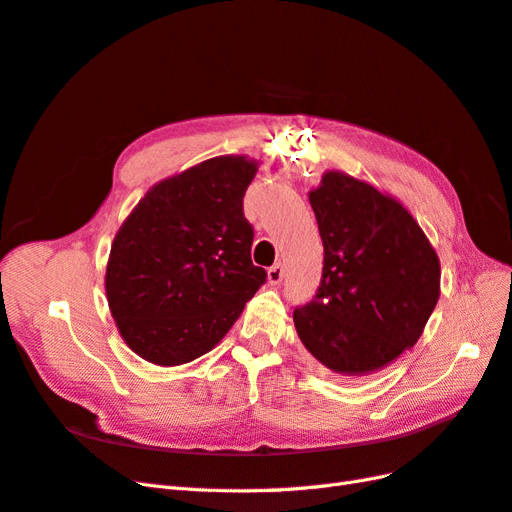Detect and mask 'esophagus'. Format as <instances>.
I'll use <instances>...</instances> for the list:
<instances>
[{"label": "esophagus", "mask_w": 512, "mask_h": 512, "mask_svg": "<svg viewBox=\"0 0 512 512\" xmlns=\"http://www.w3.org/2000/svg\"><path fill=\"white\" fill-rule=\"evenodd\" d=\"M267 278L271 284H280L284 278V265L282 262H275V265L267 271Z\"/></svg>", "instance_id": "esophagus-1"}]
</instances>
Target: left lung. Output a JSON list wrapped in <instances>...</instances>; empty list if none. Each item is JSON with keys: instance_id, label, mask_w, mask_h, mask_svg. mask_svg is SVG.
<instances>
[{"instance_id": "left-lung-1", "label": "left lung", "mask_w": 512, "mask_h": 512, "mask_svg": "<svg viewBox=\"0 0 512 512\" xmlns=\"http://www.w3.org/2000/svg\"><path fill=\"white\" fill-rule=\"evenodd\" d=\"M323 278L293 312L306 349L338 381L392 364L422 336L439 299V258L403 204L344 172L310 191Z\"/></svg>"}]
</instances>
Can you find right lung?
I'll list each match as a JSON object with an SVG mask.
<instances>
[{"mask_svg": "<svg viewBox=\"0 0 512 512\" xmlns=\"http://www.w3.org/2000/svg\"><path fill=\"white\" fill-rule=\"evenodd\" d=\"M258 163L226 155L165 178L116 232L105 293L120 336L146 362L209 353L265 284L243 196Z\"/></svg>", "mask_w": 512, "mask_h": 512, "instance_id": "1", "label": "right lung"}]
</instances>
